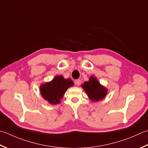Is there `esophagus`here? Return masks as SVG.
<instances>
[{
  "instance_id": "1",
  "label": "esophagus",
  "mask_w": 148,
  "mask_h": 148,
  "mask_svg": "<svg viewBox=\"0 0 148 148\" xmlns=\"http://www.w3.org/2000/svg\"><path fill=\"white\" fill-rule=\"evenodd\" d=\"M75 84H76V85H77V86H79L80 84H81V80L79 79H76V80H75Z\"/></svg>"
}]
</instances>
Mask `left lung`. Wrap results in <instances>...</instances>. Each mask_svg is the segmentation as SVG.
I'll use <instances>...</instances> for the list:
<instances>
[{
  "instance_id": "1",
  "label": "left lung",
  "mask_w": 148,
  "mask_h": 148,
  "mask_svg": "<svg viewBox=\"0 0 148 148\" xmlns=\"http://www.w3.org/2000/svg\"><path fill=\"white\" fill-rule=\"evenodd\" d=\"M82 87L92 102L103 100L108 94V89L101 85L97 78L93 76L90 77L89 80L84 83Z\"/></svg>"
}]
</instances>
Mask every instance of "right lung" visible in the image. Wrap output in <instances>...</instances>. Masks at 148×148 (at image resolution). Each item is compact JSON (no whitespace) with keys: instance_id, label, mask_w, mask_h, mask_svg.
<instances>
[{"instance_id":"obj_1","label":"right lung","mask_w":148,"mask_h":148,"mask_svg":"<svg viewBox=\"0 0 148 148\" xmlns=\"http://www.w3.org/2000/svg\"><path fill=\"white\" fill-rule=\"evenodd\" d=\"M74 85L70 78L65 79L62 75L56 76L51 82L40 85V94L49 104L56 105L60 103L66 90Z\"/></svg>"}]
</instances>
